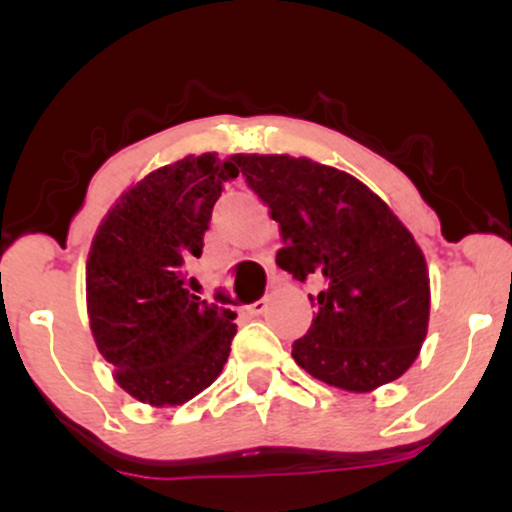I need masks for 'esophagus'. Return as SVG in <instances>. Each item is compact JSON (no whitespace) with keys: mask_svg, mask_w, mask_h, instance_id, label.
<instances>
[{"mask_svg":"<svg viewBox=\"0 0 512 512\" xmlns=\"http://www.w3.org/2000/svg\"><path fill=\"white\" fill-rule=\"evenodd\" d=\"M267 308H269V298L264 296V298H260V301H255L250 305V313L252 315H264V313H267Z\"/></svg>","mask_w":512,"mask_h":512,"instance_id":"34e87169","label":"esophagus"}]
</instances>
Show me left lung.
<instances>
[{"mask_svg": "<svg viewBox=\"0 0 512 512\" xmlns=\"http://www.w3.org/2000/svg\"><path fill=\"white\" fill-rule=\"evenodd\" d=\"M279 223L276 264L315 281L317 313L293 361L322 383L373 392L419 356L431 315L426 257L395 211L344 170L289 154H238Z\"/></svg>", "mask_w": 512, "mask_h": 512, "instance_id": "obj_1", "label": "left lung"}]
</instances>
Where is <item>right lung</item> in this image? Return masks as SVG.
Here are the masks:
<instances>
[{
  "label": "right lung",
  "instance_id": "right-lung-1",
  "mask_svg": "<svg viewBox=\"0 0 512 512\" xmlns=\"http://www.w3.org/2000/svg\"><path fill=\"white\" fill-rule=\"evenodd\" d=\"M236 156H185L129 185L108 209L86 260V313L115 383L151 407H178L221 375L236 313L192 296L187 262L202 255Z\"/></svg>",
  "mask_w": 512,
  "mask_h": 512
}]
</instances>
